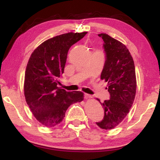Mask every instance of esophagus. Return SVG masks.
Returning a JSON list of instances; mask_svg holds the SVG:
<instances>
[{"label": "esophagus", "mask_w": 160, "mask_h": 160, "mask_svg": "<svg viewBox=\"0 0 160 160\" xmlns=\"http://www.w3.org/2000/svg\"><path fill=\"white\" fill-rule=\"evenodd\" d=\"M84 97H85V99L91 98V97H92V95H90V94H86V93H85V94H84Z\"/></svg>", "instance_id": "obj_1"}]
</instances>
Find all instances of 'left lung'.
<instances>
[{
  "mask_svg": "<svg viewBox=\"0 0 160 160\" xmlns=\"http://www.w3.org/2000/svg\"><path fill=\"white\" fill-rule=\"evenodd\" d=\"M98 36L104 41L106 59L101 79L108 82L107 89L110 97L103 103L100 102L104 116L96 124L102 129L110 130L125 118L134 102L136 92L135 65L125 45L107 34H99Z\"/></svg>",
  "mask_w": 160,
  "mask_h": 160,
  "instance_id": "1",
  "label": "left lung"
}]
</instances>
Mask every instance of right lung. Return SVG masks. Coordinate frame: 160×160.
Instances as JSON below:
<instances>
[{
	"instance_id": "add662e5",
	"label": "right lung",
	"mask_w": 160,
	"mask_h": 160,
	"mask_svg": "<svg viewBox=\"0 0 160 160\" xmlns=\"http://www.w3.org/2000/svg\"><path fill=\"white\" fill-rule=\"evenodd\" d=\"M88 32L58 35L40 44L27 65L24 92L34 117L47 127L58 125L70 105L83 100L80 91L68 92L58 88L63 73L68 51Z\"/></svg>"
}]
</instances>
